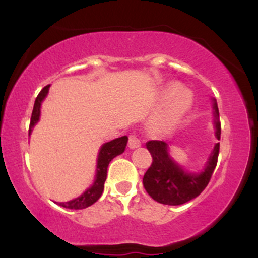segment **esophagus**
I'll return each mask as SVG.
<instances>
[{
  "label": "esophagus",
  "mask_w": 258,
  "mask_h": 258,
  "mask_svg": "<svg viewBox=\"0 0 258 258\" xmlns=\"http://www.w3.org/2000/svg\"><path fill=\"white\" fill-rule=\"evenodd\" d=\"M128 147L130 149H136V148L141 147V141L136 135H131L128 137Z\"/></svg>",
  "instance_id": "esophagus-1"
}]
</instances>
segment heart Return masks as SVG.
Wrapping results in <instances>:
<instances>
[{
  "mask_svg": "<svg viewBox=\"0 0 258 258\" xmlns=\"http://www.w3.org/2000/svg\"><path fill=\"white\" fill-rule=\"evenodd\" d=\"M167 97L152 121L153 128L160 133L173 131L182 122L194 104L193 92L177 82H170L162 91Z\"/></svg>",
  "mask_w": 258,
  "mask_h": 258,
  "instance_id": "heart-1",
  "label": "heart"
}]
</instances>
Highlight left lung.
<instances>
[{
  "label": "left lung",
  "instance_id": "obj_1",
  "mask_svg": "<svg viewBox=\"0 0 258 258\" xmlns=\"http://www.w3.org/2000/svg\"><path fill=\"white\" fill-rule=\"evenodd\" d=\"M212 109L215 136L220 139V112L215 98H212ZM146 146L153 156V164L143 177L144 188L154 200L171 206L182 205L195 199L206 188L217 165L220 152V143H216L204 167L198 172H191L171 156L168 144L165 142L150 141Z\"/></svg>",
  "mask_w": 258,
  "mask_h": 258
}]
</instances>
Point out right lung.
Returning <instances> with one entry per match:
<instances>
[{"label":"right lung","mask_w":258,"mask_h":258,"mask_svg":"<svg viewBox=\"0 0 258 258\" xmlns=\"http://www.w3.org/2000/svg\"><path fill=\"white\" fill-rule=\"evenodd\" d=\"M49 87H51V85H47L46 87H43L42 91L38 93L36 100H35L30 121V128H29V136L31 135L32 128H34V127L36 126V123L40 121L41 105H42V102L47 97V94H48ZM127 142H128V137H127V136H122V137L112 139V141L106 142V143L103 144L99 149L98 158H97L96 177H94L92 185L90 188L86 189L80 197L75 198V199L73 200L65 201V203H58V205L63 206L65 209L72 210H81L93 205V204L100 198L103 190H104V183L106 179V173H108L109 162H110L115 156L120 155V154L125 152Z\"/></svg>","instance_id":"1"}]
</instances>
